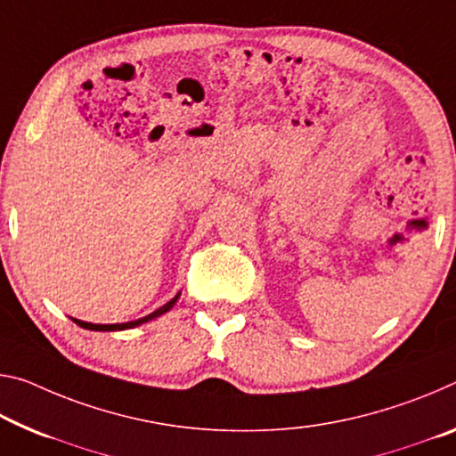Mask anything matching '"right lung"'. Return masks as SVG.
<instances>
[{
	"mask_svg": "<svg viewBox=\"0 0 456 456\" xmlns=\"http://www.w3.org/2000/svg\"><path fill=\"white\" fill-rule=\"evenodd\" d=\"M178 296H180V294H176L175 298H172L170 302H166L164 306H160L158 310H154V313H151V314L143 316V319L132 321V322H121V324H93V322H85V321H77V319H72V321H75V322L78 324V327L89 329V330H126V329H134V327H140V324L148 322V321H151V319H156V316H160V314H164V313H168V310L176 305Z\"/></svg>",
	"mask_w": 456,
	"mask_h": 456,
	"instance_id": "1",
	"label": "right lung"
}]
</instances>
